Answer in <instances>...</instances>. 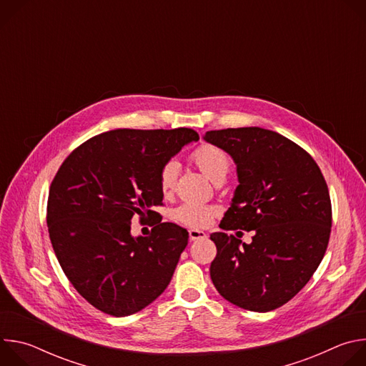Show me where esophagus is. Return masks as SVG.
<instances>
[{"mask_svg": "<svg viewBox=\"0 0 366 366\" xmlns=\"http://www.w3.org/2000/svg\"><path fill=\"white\" fill-rule=\"evenodd\" d=\"M188 236H189V240H198V239H204V237H207V234H205L204 232H201V230H195V229H191V230L188 232Z\"/></svg>", "mask_w": 366, "mask_h": 366, "instance_id": "obj_1", "label": "esophagus"}]
</instances>
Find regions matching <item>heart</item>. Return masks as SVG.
Masks as SVG:
<instances>
[{
	"label": "heart",
	"mask_w": 366,
	"mask_h": 366,
	"mask_svg": "<svg viewBox=\"0 0 366 366\" xmlns=\"http://www.w3.org/2000/svg\"><path fill=\"white\" fill-rule=\"evenodd\" d=\"M189 161L213 182H222L232 167L229 154L219 146L204 143L195 147L189 153ZM178 165L175 162H168L162 167L159 172V187L161 191L167 195L174 191L177 184ZM219 214V208L216 205L184 202L174 210V219L188 227L202 229L213 222Z\"/></svg>",
	"instance_id": "1"
}]
</instances>
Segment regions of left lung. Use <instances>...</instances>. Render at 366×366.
Masks as SVG:
<instances>
[{"label": "left lung", "instance_id": "obj_1", "mask_svg": "<svg viewBox=\"0 0 366 366\" xmlns=\"http://www.w3.org/2000/svg\"><path fill=\"white\" fill-rule=\"evenodd\" d=\"M237 165L239 187L220 229L253 232L250 244L213 233L214 287L250 311L275 310L310 281L326 253L332 202L326 179L310 153L285 136L260 127L207 132Z\"/></svg>", "mask_w": 366, "mask_h": 366}]
</instances>
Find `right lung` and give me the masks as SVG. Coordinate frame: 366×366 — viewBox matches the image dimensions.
<instances>
[{
  "label": "right lung",
  "mask_w": 366,
  "mask_h": 366,
  "mask_svg": "<svg viewBox=\"0 0 366 366\" xmlns=\"http://www.w3.org/2000/svg\"><path fill=\"white\" fill-rule=\"evenodd\" d=\"M195 130L117 129L97 134L58 169L47 198V230L74 288L95 308L130 316L158 298L174 275L188 232L154 219L162 205L159 172ZM153 221L147 238L129 234L131 219Z\"/></svg>",
  "instance_id": "1"
}]
</instances>
